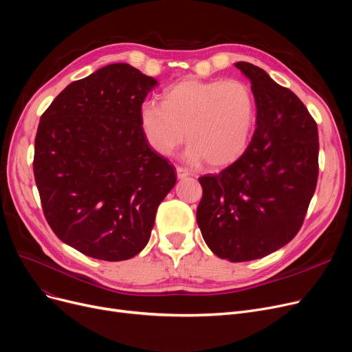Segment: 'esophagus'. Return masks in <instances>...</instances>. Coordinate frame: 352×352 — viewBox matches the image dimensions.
<instances>
[{"instance_id": "esophagus-1", "label": "esophagus", "mask_w": 352, "mask_h": 352, "mask_svg": "<svg viewBox=\"0 0 352 352\" xmlns=\"http://www.w3.org/2000/svg\"><path fill=\"white\" fill-rule=\"evenodd\" d=\"M177 177L179 178V179H182V178H186V177H188L190 175V170L188 168H186V166H181V165H177Z\"/></svg>"}]
</instances>
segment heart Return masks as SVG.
<instances>
[{"label": "heart", "mask_w": 352, "mask_h": 352, "mask_svg": "<svg viewBox=\"0 0 352 352\" xmlns=\"http://www.w3.org/2000/svg\"><path fill=\"white\" fill-rule=\"evenodd\" d=\"M255 121L251 88L239 80H184L141 108V126L153 150L170 155L184 134L192 160L221 166L236 160Z\"/></svg>", "instance_id": "obj_1"}]
</instances>
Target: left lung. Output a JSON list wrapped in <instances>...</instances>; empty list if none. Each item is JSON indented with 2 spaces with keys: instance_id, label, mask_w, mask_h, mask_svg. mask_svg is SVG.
<instances>
[{
  "instance_id": "left-lung-1",
  "label": "left lung",
  "mask_w": 352,
  "mask_h": 352,
  "mask_svg": "<svg viewBox=\"0 0 352 352\" xmlns=\"http://www.w3.org/2000/svg\"><path fill=\"white\" fill-rule=\"evenodd\" d=\"M250 78L256 128L244 154L199 177L197 223L210 250L244 263L280 250L298 234L318 179V128L302 101L254 64Z\"/></svg>"
}]
</instances>
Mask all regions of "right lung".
<instances>
[{"mask_svg": "<svg viewBox=\"0 0 352 352\" xmlns=\"http://www.w3.org/2000/svg\"><path fill=\"white\" fill-rule=\"evenodd\" d=\"M157 81L111 64L67 85L41 116L34 177L45 219L87 256L124 261L146 245L157 208L175 186L148 144L141 107Z\"/></svg>", "mask_w": 352, "mask_h": 352, "instance_id": "1", "label": "right lung"}]
</instances>
